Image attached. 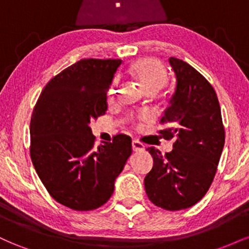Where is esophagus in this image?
I'll use <instances>...</instances> for the list:
<instances>
[{
	"mask_svg": "<svg viewBox=\"0 0 249 249\" xmlns=\"http://www.w3.org/2000/svg\"><path fill=\"white\" fill-rule=\"evenodd\" d=\"M132 148H133L134 152H137V151H142V150H145V146H144V144H142L141 142L133 141V142H132Z\"/></svg>",
	"mask_w": 249,
	"mask_h": 249,
	"instance_id": "34e87169",
	"label": "esophagus"
}]
</instances>
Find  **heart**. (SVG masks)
<instances>
[{
  "label": "heart",
  "instance_id": "heart-1",
  "mask_svg": "<svg viewBox=\"0 0 249 249\" xmlns=\"http://www.w3.org/2000/svg\"><path fill=\"white\" fill-rule=\"evenodd\" d=\"M131 72L138 79L142 87L145 89V91H156L158 92L160 89L164 87L167 81V73L165 70L164 65L160 61L156 58H142L138 59L131 65ZM118 81L115 79L111 87V95L115 92L117 89Z\"/></svg>",
  "mask_w": 249,
  "mask_h": 249
}]
</instances>
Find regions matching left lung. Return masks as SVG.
Returning a JSON list of instances; mask_svg holds the SVG:
<instances>
[{"mask_svg": "<svg viewBox=\"0 0 249 249\" xmlns=\"http://www.w3.org/2000/svg\"><path fill=\"white\" fill-rule=\"evenodd\" d=\"M176 90L160 123L173 150L147 151L153 167L144 179L148 199L156 206L179 211L196 205L212 184L225 145V130L218 97L212 85L186 62L170 57Z\"/></svg>", "mask_w": 249, "mask_h": 249, "instance_id": "left-lung-1", "label": "left lung"}]
</instances>
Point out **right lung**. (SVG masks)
<instances>
[{
  "label": "right lung",
  "mask_w": 249,
  "mask_h": 249,
  "mask_svg": "<svg viewBox=\"0 0 249 249\" xmlns=\"http://www.w3.org/2000/svg\"><path fill=\"white\" fill-rule=\"evenodd\" d=\"M121 64V59L76 62L50 79L34 108L31 161L50 196L71 210L104 205L132 153L126 134L95 147L90 127L107 110V90Z\"/></svg>",
  "instance_id": "obj_1"
}]
</instances>
